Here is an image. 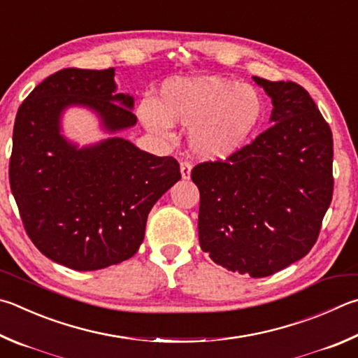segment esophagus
<instances>
[{"instance_id":"34e87169","label":"esophagus","mask_w":358,"mask_h":358,"mask_svg":"<svg viewBox=\"0 0 358 358\" xmlns=\"http://www.w3.org/2000/svg\"><path fill=\"white\" fill-rule=\"evenodd\" d=\"M191 169H192L191 162H187V161H181V162H180L181 178H183V180H189V177H191Z\"/></svg>"}]
</instances>
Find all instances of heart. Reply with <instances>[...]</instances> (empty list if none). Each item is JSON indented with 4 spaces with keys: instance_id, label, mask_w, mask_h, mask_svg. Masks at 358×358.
<instances>
[{
    "instance_id": "1",
    "label": "heart",
    "mask_w": 358,
    "mask_h": 358,
    "mask_svg": "<svg viewBox=\"0 0 358 358\" xmlns=\"http://www.w3.org/2000/svg\"><path fill=\"white\" fill-rule=\"evenodd\" d=\"M264 103L250 84L220 76L173 80L161 87L159 101L144 100L139 117L155 133L172 123L191 127L192 150L206 159H224L245 145L262 120Z\"/></svg>"
}]
</instances>
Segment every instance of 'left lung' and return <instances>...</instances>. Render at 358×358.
<instances>
[{
    "mask_svg": "<svg viewBox=\"0 0 358 358\" xmlns=\"http://www.w3.org/2000/svg\"><path fill=\"white\" fill-rule=\"evenodd\" d=\"M274 125L225 161L200 162L199 241L222 268L268 277L307 255L334 194V139L302 86L253 76Z\"/></svg>",
    "mask_w": 358,
    "mask_h": 358,
    "instance_id": "left-lung-1",
    "label": "left lung"
}]
</instances>
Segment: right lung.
<instances>
[{"instance_id":"right-lung-1","label":"right lung","mask_w":358,"mask_h":358,"mask_svg":"<svg viewBox=\"0 0 358 358\" xmlns=\"http://www.w3.org/2000/svg\"><path fill=\"white\" fill-rule=\"evenodd\" d=\"M73 105L99 114L109 133L138 122L133 96L115 94L114 69L56 71L18 108L9 181L37 249L70 269L96 271L138 252L148 213L181 173L177 159L123 138L78 148L61 134V115Z\"/></svg>"}]
</instances>
